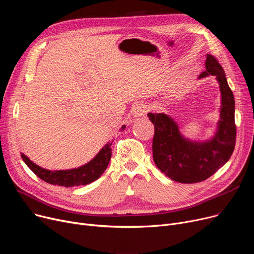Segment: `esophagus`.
Wrapping results in <instances>:
<instances>
[{"mask_svg":"<svg viewBox=\"0 0 254 254\" xmlns=\"http://www.w3.org/2000/svg\"><path fill=\"white\" fill-rule=\"evenodd\" d=\"M149 108L147 105L145 104H137L134 108H132V115H134L135 118H138V117H142L144 116L146 113L148 112Z\"/></svg>","mask_w":254,"mask_h":254,"instance_id":"1","label":"esophagus"}]
</instances>
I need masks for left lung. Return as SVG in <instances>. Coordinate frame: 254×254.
<instances>
[{"label":"left lung","instance_id":"1","mask_svg":"<svg viewBox=\"0 0 254 254\" xmlns=\"http://www.w3.org/2000/svg\"><path fill=\"white\" fill-rule=\"evenodd\" d=\"M206 70L198 79L215 76L219 84L221 105L216 131L205 141L185 138L177 123L165 113H148L154 125L152 142L156 167L170 179L180 183H196L209 178L229 161L236 144L235 99L222 66L207 55Z\"/></svg>","mask_w":254,"mask_h":254}]
</instances>
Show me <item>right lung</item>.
Wrapping results in <instances>:
<instances>
[{
    "label": "right lung",
    "instance_id": "add662e5",
    "mask_svg": "<svg viewBox=\"0 0 254 254\" xmlns=\"http://www.w3.org/2000/svg\"><path fill=\"white\" fill-rule=\"evenodd\" d=\"M126 126L122 127L124 130ZM111 145L112 141L107 142L104 147L98 152V154L93 157L87 164L78 167L75 169L69 170H57L51 171L33 163L31 159L21 153L22 161L25 163L35 174L44 180L45 182L53 185L64 186V188H73V186L86 185L95 180L99 179L104 171L108 167V164L111 158Z\"/></svg>",
    "mask_w": 254,
    "mask_h": 254
}]
</instances>
